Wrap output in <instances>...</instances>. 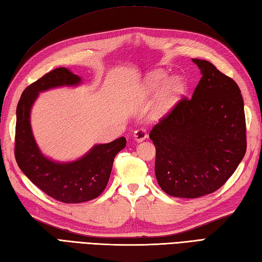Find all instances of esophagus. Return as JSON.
I'll use <instances>...</instances> for the list:
<instances>
[{
    "label": "esophagus",
    "instance_id": "esophagus-1",
    "mask_svg": "<svg viewBox=\"0 0 262 262\" xmlns=\"http://www.w3.org/2000/svg\"><path fill=\"white\" fill-rule=\"evenodd\" d=\"M147 137H148V135H147L145 129H138L135 131V133H133V138H135V140L138 142L146 140Z\"/></svg>",
    "mask_w": 262,
    "mask_h": 262
}]
</instances>
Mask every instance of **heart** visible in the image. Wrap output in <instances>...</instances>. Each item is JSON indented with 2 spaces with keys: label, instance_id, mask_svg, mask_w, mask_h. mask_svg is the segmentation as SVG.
<instances>
[{
  "label": "heart",
  "instance_id": "b5f03b06",
  "mask_svg": "<svg viewBox=\"0 0 262 262\" xmlns=\"http://www.w3.org/2000/svg\"><path fill=\"white\" fill-rule=\"evenodd\" d=\"M167 78L166 72L156 71L149 74L143 84V93L146 95H152L160 90L152 107L154 119H159L169 113L185 90V83L182 79L173 78L166 83Z\"/></svg>",
  "mask_w": 262,
  "mask_h": 262
}]
</instances>
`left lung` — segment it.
Returning <instances> with one entry per match:
<instances>
[{
    "label": "left lung",
    "instance_id": "8db88e82",
    "mask_svg": "<svg viewBox=\"0 0 262 262\" xmlns=\"http://www.w3.org/2000/svg\"><path fill=\"white\" fill-rule=\"evenodd\" d=\"M192 98L181 99L152 127L155 174L178 198L212 193L235 172L247 151L244 103L237 83L206 60Z\"/></svg>",
    "mask_w": 262,
    "mask_h": 262
}]
</instances>
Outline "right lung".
<instances>
[{
    "mask_svg": "<svg viewBox=\"0 0 262 262\" xmlns=\"http://www.w3.org/2000/svg\"><path fill=\"white\" fill-rule=\"evenodd\" d=\"M81 78L67 68H57L27 87L17 106L14 156L18 166L36 186L64 204L93 200L108 183L116 154L126 145L124 137L94 146L81 158L58 163L41 154L31 131L30 111L38 94L51 88L78 86Z\"/></svg>",
    "mask_w": 262,
    "mask_h": 262,
    "instance_id": "obj_1",
    "label": "right lung"
}]
</instances>
